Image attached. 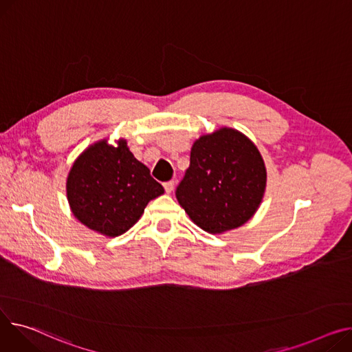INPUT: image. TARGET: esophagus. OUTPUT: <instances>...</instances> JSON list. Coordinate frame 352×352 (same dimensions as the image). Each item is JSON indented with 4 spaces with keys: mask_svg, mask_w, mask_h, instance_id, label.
<instances>
[{
    "mask_svg": "<svg viewBox=\"0 0 352 352\" xmlns=\"http://www.w3.org/2000/svg\"><path fill=\"white\" fill-rule=\"evenodd\" d=\"M174 186H175L174 181H167V182H164V190H166V192H167V194H171V192L174 191Z\"/></svg>",
    "mask_w": 352,
    "mask_h": 352,
    "instance_id": "esophagus-1",
    "label": "esophagus"
}]
</instances>
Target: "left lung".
<instances>
[{
  "mask_svg": "<svg viewBox=\"0 0 352 352\" xmlns=\"http://www.w3.org/2000/svg\"><path fill=\"white\" fill-rule=\"evenodd\" d=\"M265 188L266 168L259 150L242 133L225 127L194 143L190 167L175 195L199 228L222 233L253 217Z\"/></svg>",
  "mask_w": 352,
  "mask_h": 352,
  "instance_id": "left-lung-1",
  "label": "left lung"
}]
</instances>
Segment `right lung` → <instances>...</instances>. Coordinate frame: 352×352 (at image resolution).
<instances>
[{"mask_svg":"<svg viewBox=\"0 0 352 352\" xmlns=\"http://www.w3.org/2000/svg\"><path fill=\"white\" fill-rule=\"evenodd\" d=\"M67 199L74 215L106 236L127 232L146 205L164 192L124 140L113 147L106 140L90 146L69 173Z\"/></svg>","mask_w":352,"mask_h":352,"instance_id":"obj_1","label":"right lung"}]
</instances>
